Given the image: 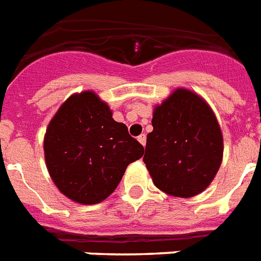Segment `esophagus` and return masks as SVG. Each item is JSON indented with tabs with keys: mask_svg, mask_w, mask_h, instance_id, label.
<instances>
[{
	"mask_svg": "<svg viewBox=\"0 0 261 261\" xmlns=\"http://www.w3.org/2000/svg\"><path fill=\"white\" fill-rule=\"evenodd\" d=\"M137 140L140 141L141 145H145V143H147V136L143 133V135H140V136L137 137Z\"/></svg>",
	"mask_w": 261,
	"mask_h": 261,
	"instance_id": "esophagus-1",
	"label": "esophagus"
}]
</instances>
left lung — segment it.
<instances>
[{"mask_svg":"<svg viewBox=\"0 0 261 261\" xmlns=\"http://www.w3.org/2000/svg\"><path fill=\"white\" fill-rule=\"evenodd\" d=\"M143 160L155 186L190 198L209 186L220 168L224 140L213 110L186 89L156 106Z\"/></svg>","mask_w":261,"mask_h":261,"instance_id":"obj_1","label":"left lung"}]
</instances>
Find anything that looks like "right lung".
<instances>
[{
    "mask_svg": "<svg viewBox=\"0 0 261 261\" xmlns=\"http://www.w3.org/2000/svg\"><path fill=\"white\" fill-rule=\"evenodd\" d=\"M144 147L93 91L74 94L60 106L44 136L49 176L71 201L94 205L118 186Z\"/></svg>",
    "mask_w": 261,
    "mask_h": 261,
    "instance_id": "add662e5",
    "label": "right lung"
}]
</instances>
